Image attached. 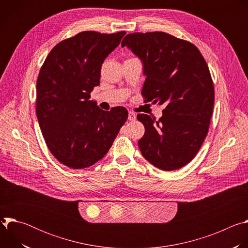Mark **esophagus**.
I'll list each match as a JSON object with an SVG mask.
<instances>
[{
  "instance_id": "1",
  "label": "esophagus",
  "mask_w": 248,
  "mask_h": 248,
  "mask_svg": "<svg viewBox=\"0 0 248 248\" xmlns=\"http://www.w3.org/2000/svg\"><path fill=\"white\" fill-rule=\"evenodd\" d=\"M136 119V115L133 112H128V120L129 121H134Z\"/></svg>"
}]
</instances>
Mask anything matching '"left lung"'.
Returning a JSON list of instances; mask_svg holds the SVG:
<instances>
[{
    "mask_svg": "<svg viewBox=\"0 0 248 248\" xmlns=\"http://www.w3.org/2000/svg\"><path fill=\"white\" fill-rule=\"evenodd\" d=\"M143 63L146 102L164 104L156 121L137 115L145 132L138 146L142 156L163 170L188 164L208 133L214 107V86L208 65L190 42L165 32L127 34L122 42Z\"/></svg>",
    "mask_w": 248,
    "mask_h": 248,
    "instance_id": "8db88e82",
    "label": "left lung"
}]
</instances>
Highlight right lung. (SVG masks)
<instances>
[{
    "label": "right lung",
    "mask_w": 248,
    "mask_h": 248,
    "mask_svg": "<svg viewBox=\"0 0 248 248\" xmlns=\"http://www.w3.org/2000/svg\"><path fill=\"white\" fill-rule=\"evenodd\" d=\"M124 34L80 32L57 44L40 69L37 119L49 150L64 166L78 170L103 159L127 120L125 108L103 111L89 100L104 60Z\"/></svg>",
    "instance_id": "obj_1"
}]
</instances>
